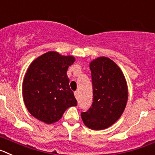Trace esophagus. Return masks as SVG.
I'll list each match as a JSON object with an SVG mask.
<instances>
[{
	"instance_id": "obj_1",
	"label": "esophagus",
	"mask_w": 155,
	"mask_h": 155,
	"mask_svg": "<svg viewBox=\"0 0 155 155\" xmlns=\"http://www.w3.org/2000/svg\"><path fill=\"white\" fill-rule=\"evenodd\" d=\"M74 94H75V97H76V98L78 100V98H79V92L78 91H75Z\"/></svg>"
}]
</instances>
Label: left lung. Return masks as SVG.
Returning a JSON list of instances; mask_svg holds the SVG:
<instances>
[{
    "label": "left lung",
    "mask_w": 155,
    "mask_h": 155,
    "mask_svg": "<svg viewBox=\"0 0 155 155\" xmlns=\"http://www.w3.org/2000/svg\"><path fill=\"white\" fill-rule=\"evenodd\" d=\"M93 84V104L81 113L83 123L94 130L108 128L120 118L128 100V87L120 68L107 57L90 63Z\"/></svg>",
    "instance_id": "left-lung-1"
}]
</instances>
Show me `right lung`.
<instances>
[{
    "label": "right lung",
    "instance_id": "add662e5",
    "mask_svg": "<svg viewBox=\"0 0 155 155\" xmlns=\"http://www.w3.org/2000/svg\"><path fill=\"white\" fill-rule=\"evenodd\" d=\"M74 61L72 56L48 51L28 68L22 83L23 100L29 113L38 120L51 124L67 108L77 105L66 73Z\"/></svg>",
    "mask_w": 155,
    "mask_h": 155
}]
</instances>
